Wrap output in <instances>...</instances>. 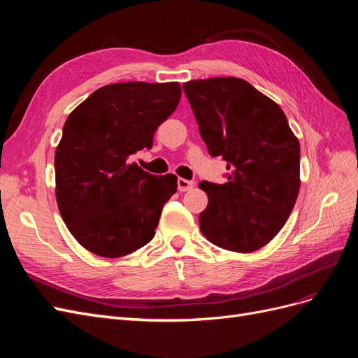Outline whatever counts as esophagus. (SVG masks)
<instances>
[{
  "instance_id": "1",
  "label": "esophagus",
  "mask_w": 358,
  "mask_h": 358,
  "mask_svg": "<svg viewBox=\"0 0 358 358\" xmlns=\"http://www.w3.org/2000/svg\"><path fill=\"white\" fill-rule=\"evenodd\" d=\"M192 187H194V182H192V180L183 179V178H179V179H178V189H179L180 192L189 191V189H192Z\"/></svg>"
}]
</instances>
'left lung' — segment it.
Here are the masks:
<instances>
[{
	"instance_id": "obj_1",
	"label": "left lung",
	"mask_w": 358,
	"mask_h": 358,
	"mask_svg": "<svg viewBox=\"0 0 358 358\" xmlns=\"http://www.w3.org/2000/svg\"><path fill=\"white\" fill-rule=\"evenodd\" d=\"M200 136L227 161L222 185L200 182L203 236L227 251L252 252L280 231L300 189V145L282 109L251 83L212 78L183 83Z\"/></svg>"
}]
</instances>
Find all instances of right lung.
Returning a JSON list of instances; mask_svg holds the SVG:
<instances>
[{
  "instance_id": "right-lung-1",
  "label": "right lung",
  "mask_w": 358,
  "mask_h": 358,
  "mask_svg": "<svg viewBox=\"0 0 358 358\" xmlns=\"http://www.w3.org/2000/svg\"><path fill=\"white\" fill-rule=\"evenodd\" d=\"M180 94L178 82L112 83L69 115L55 150L57 203L74 239L92 254L124 257L155 236L178 178L150 175L131 155L152 148Z\"/></svg>"
}]
</instances>
